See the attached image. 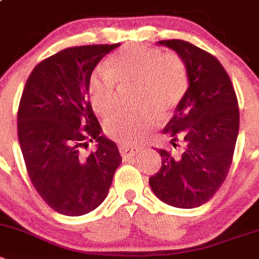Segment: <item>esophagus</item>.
<instances>
[{
  "instance_id": "1",
  "label": "esophagus",
  "mask_w": 259,
  "mask_h": 259,
  "mask_svg": "<svg viewBox=\"0 0 259 259\" xmlns=\"http://www.w3.org/2000/svg\"><path fill=\"white\" fill-rule=\"evenodd\" d=\"M118 148H119V153L122 156H132L141 150V148H136V146L128 145V144H119Z\"/></svg>"
}]
</instances>
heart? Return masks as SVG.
<instances>
[{"label": "heart", "instance_id": "b5f03b06", "mask_svg": "<svg viewBox=\"0 0 259 259\" xmlns=\"http://www.w3.org/2000/svg\"><path fill=\"white\" fill-rule=\"evenodd\" d=\"M118 83H137V101L148 105L135 113H117L105 122V132L123 144H137L149 136L159 122L176 108L189 89V74L176 55L142 45L124 47L96 66L89 79V97L95 111L108 115L115 106Z\"/></svg>", "mask_w": 259, "mask_h": 259}]
</instances>
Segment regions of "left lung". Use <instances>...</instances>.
<instances>
[{"label": "left lung", "mask_w": 259, "mask_h": 259, "mask_svg": "<svg viewBox=\"0 0 259 259\" xmlns=\"http://www.w3.org/2000/svg\"><path fill=\"white\" fill-rule=\"evenodd\" d=\"M156 45L184 61L189 89L163 130L175 148L184 142V151L160 149L162 167L149 185L163 203L190 209L207 203L226 180L239 134L238 99L224 66L207 51L181 39Z\"/></svg>", "instance_id": "obj_1"}]
</instances>
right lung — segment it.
<instances>
[{"instance_id":"add662e5","label":"right lung","mask_w":259,"mask_h":259,"mask_svg":"<svg viewBox=\"0 0 259 259\" xmlns=\"http://www.w3.org/2000/svg\"><path fill=\"white\" fill-rule=\"evenodd\" d=\"M115 45L70 47L30 73L18 111V137L33 186L52 209L83 215L108 195L122 163L117 144L104 135L89 97L91 73ZM97 141L87 157L80 147Z\"/></svg>"}]
</instances>
